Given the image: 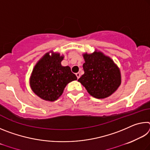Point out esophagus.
Segmentation results:
<instances>
[{
    "instance_id": "esophagus-1",
    "label": "esophagus",
    "mask_w": 150,
    "mask_h": 150,
    "mask_svg": "<svg viewBox=\"0 0 150 150\" xmlns=\"http://www.w3.org/2000/svg\"><path fill=\"white\" fill-rule=\"evenodd\" d=\"M76 76H77V79H79L80 77V76H81V74H80V73H76Z\"/></svg>"
}]
</instances>
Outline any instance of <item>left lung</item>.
<instances>
[{
  "mask_svg": "<svg viewBox=\"0 0 150 150\" xmlns=\"http://www.w3.org/2000/svg\"><path fill=\"white\" fill-rule=\"evenodd\" d=\"M84 74L78 81L96 98H105L112 95L121 84L119 67L110 57L100 51L83 54Z\"/></svg>",
  "mask_w": 150,
  "mask_h": 150,
  "instance_id": "8db88e82",
  "label": "left lung"
}]
</instances>
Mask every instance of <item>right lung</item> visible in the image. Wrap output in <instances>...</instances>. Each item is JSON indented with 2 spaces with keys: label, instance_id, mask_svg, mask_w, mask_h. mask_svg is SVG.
<instances>
[{
  "label": "right lung",
  "instance_id": "obj_1",
  "mask_svg": "<svg viewBox=\"0 0 150 150\" xmlns=\"http://www.w3.org/2000/svg\"><path fill=\"white\" fill-rule=\"evenodd\" d=\"M63 58V55L50 51L34 66L30 77V86L42 99L51 102L56 100L63 94L66 85L77 79L69 66L62 65Z\"/></svg>",
  "mask_w": 150,
  "mask_h": 150
}]
</instances>
